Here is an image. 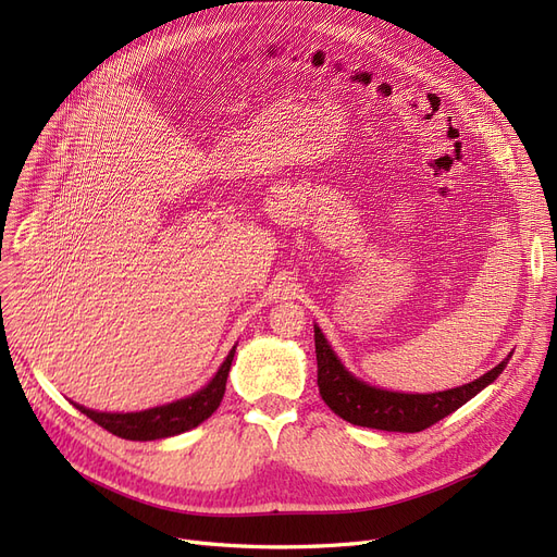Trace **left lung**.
I'll return each mask as SVG.
<instances>
[{"instance_id": "8db88e82", "label": "left lung", "mask_w": 557, "mask_h": 557, "mask_svg": "<svg viewBox=\"0 0 557 557\" xmlns=\"http://www.w3.org/2000/svg\"><path fill=\"white\" fill-rule=\"evenodd\" d=\"M313 332L320 397L325 399L336 416L348 420V423L385 432H420L440 423L442 418L458 411L471 397H476L485 385H491L509 362V358L502 360L476 381L450 387V391L444 393H393L352 376L342 360L334 356L332 346L318 325H313Z\"/></svg>"}]
</instances>
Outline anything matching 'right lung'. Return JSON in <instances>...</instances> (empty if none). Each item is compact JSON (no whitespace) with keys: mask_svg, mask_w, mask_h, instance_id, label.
Here are the masks:
<instances>
[{"mask_svg":"<svg viewBox=\"0 0 557 557\" xmlns=\"http://www.w3.org/2000/svg\"><path fill=\"white\" fill-rule=\"evenodd\" d=\"M234 350H237V346H232L230 356L225 358L221 369H218L215 376L209 381V385H205L201 391H197L190 397L164 404V407L146 409L137 413H104V411H92V409L81 407V404H74V407L81 413H86L90 420H95L97 425H102L111 434L129 442H153V440H164V436L188 432L199 423H205V420L221 407L227 374L234 360Z\"/></svg>","mask_w":557,"mask_h":557,"instance_id":"add662e5","label":"right lung"}]
</instances>
